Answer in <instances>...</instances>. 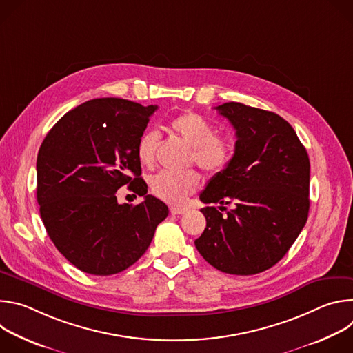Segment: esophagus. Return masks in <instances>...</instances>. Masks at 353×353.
<instances>
[{
  "mask_svg": "<svg viewBox=\"0 0 353 353\" xmlns=\"http://www.w3.org/2000/svg\"><path fill=\"white\" fill-rule=\"evenodd\" d=\"M187 212V208H179V207H172L170 214L172 215H183Z\"/></svg>",
  "mask_w": 353,
  "mask_h": 353,
  "instance_id": "obj_1",
  "label": "esophagus"
}]
</instances>
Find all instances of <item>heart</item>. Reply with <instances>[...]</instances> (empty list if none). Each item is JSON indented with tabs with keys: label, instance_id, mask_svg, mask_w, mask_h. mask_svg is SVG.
<instances>
[{
	"label": "heart",
	"instance_id": "obj_1",
	"mask_svg": "<svg viewBox=\"0 0 353 353\" xmlns=\"http://www.w3.org/2000/svg\"><path fill=\"white\" fill-rule=\"evenodd\" d=\"M170 128L191 148L190 162L195 163L208 174H219L230 165L234 154L233 142L229 138L216 135V128L203 116L194 112H185L176 116ZM159 146V132L155 130L145 131L137 143V157L139 162L152 168L157 162ZM199 174L195 170L183 173L162 172L149 181V188L155 196L169 204H181L196 190Z\"/></svg>",
	"mask_w": 353,
	"mask_h": 353
}]
</instances>
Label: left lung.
<instances>
[{
  "mask_svg": "<svg viewBox=\"0 0 353 353\" xmlns=\"http://www.w3.org/2000/svg\"><path fill=\"white\" fill-rule=\"evenodd\" d=\"M236 130L230 165L199 194L207 228L194 243L216 270L254 275L274 267L309 215L310 161L292 125L281 116L229 102L215 108ZM234 204L222 214L214 207Z\"/></svg>",
  "mask_w": 353,
  "mask_h": 353,
  "instance_id": "1",
  "label": "left lung"
}]
</instances>
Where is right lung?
<instances>
[{"mask_svg":"<svg viewBox=\"0 0 353 353\" xmlns=\"http://www.w3.org/2000/svg\"><path fill=\"white\" fill-rule=\"evenodd\" d=\"M158 106L92 99L64 114L37 154L40 216L60 253L90 275L119 274L149 247L169 210L141 177L137 143ZM123 185L144 196L119 205Z\"/></svg>","mask_w":353,"mask_h":353,"instance_id":"obj_1","label":"right lung"}]
</instances>
